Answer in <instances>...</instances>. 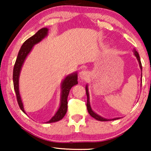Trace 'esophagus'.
Listing matches in <instances>:
<instances>
[{
	"instance_id": "1",
	"label": "esophagus",
	"mask_w": 151,
	"mask_h": 151,
	"mask_svg": "<svg viewBox=\"0 0 151 151\" xmlns=\"http://www.w3.org/2000/svg\"><path fill=\"white\" fill-rule=\"evenodd\" d=\"M80 78L82 80H84L86 79H87L88 78V73L86 71H82L80 73Z\"/></svg>"
}]
</instances>
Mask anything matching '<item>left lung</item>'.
I'll list each match as a JSON object with an SVG mask.
<instances>
[{
	"label": "left lung",
	"instance_id": "obj_1",
	"mask_svg": "<svg viewBox=\"0 0 151 151\" xmlns=\"http://www.w3.org/2000/svg\"><path fill=\"white\" fill-rule=\"evenodd\" d=\"M133 53L134 55H135V56L136 57V58H137L138 63H139V68L140 69H141V80H142V63H141V60H140V58H139V53H137V51L135 50V49H134L133 50ZM85 88H86V96H87V103H86V107H87V110H88V112L89 113V115L93 117L97 120L98 121H101V122H104V121H109V120H115V119H119V117H116V118H113V119H106L104 118V117H103L102 116H100V115H99L98 114H97L96 113H95L93 111V109L91 108V104H90V98H89V93H88V84H86V86H85Z\"/></svg>",
	"mask_w": 151,
	"mask_h": 151
}]
</instances>
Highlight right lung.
Wrapping results in <instances>:
<instances>
[{"instance_id": "add662e5", "label": "right lung", "mask_w": 151, "mask_h": 151, "mask_svg": "<svg viewBox=\"0 0 151 151\" xmlns=\"http://www.w3.org/2000/svg\"><path fill=\"white\" fill-rule=\"evenodd\" d=\"M49 32V29L47 27H44L38 30L34 36L28 38L25 42H24L20 47V49L18 52L17 58H16L15 65H14V71H13V82L14 91L16 92V98L19 105L20 109L22 112L25 113L26 112L24 109L23 103L22 102L21 96L20 94L19 90V78L20 71H21L22 65L24 63L26 58L29 54L32 51L33 47L35 45L38 44L41 42L45 37L47 36ZM78 84V73L77 72H74L73 73L69 74L66 76L63 81L61 82L60 86V106L55 115L51 117L50 120L47 122V123H52L55 122L60 120L65 116L66 113L67 111V98L69 96L70 89L72 86Z\"/></svg>"}]
</instances>
